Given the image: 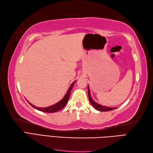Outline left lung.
<instances>
[{
    "instance_id": "left-lung-1",
    "label": "left lung",
    "mask_w": 153,
    "mask_h": 153,
    "mask_svg": "<svg viewBox=\"0 0 153 153\" xmlns=\"http://www.w3.org/2000/svg\"><path fill=\"white\" fill-rule=\"evenodd\" d=\"M88 97H89V101H90L91 104L92 105V106L95 108V109H96L97 110L99 111H110V110H113L117 108H110V107H107V106H102L99 105V104L97 103L96 102H95L94 100H93L91 97V94H90V90H89V86L88 87Z\"/></svg>"
}]
</instances>
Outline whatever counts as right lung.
Here are the masks:
<instances>
[{
  "mask_svg": "<svg viewBox=\"0 0 153 153\" xmlns=\"http://www.w3.org/2000/svg\"><path fill=\"white\" fill-rule=\"evenodd\" d=\"M75 82V81L73 82L71 84V85H70V87L69 88L68 91H67L66 94L65 95L64 97L61 100H59V101L57 103H56L55 105H52L50 106H48L46 108H39V107H36L35 106H33V105H32L31 103H30L28 100L27 102L33 108H34L36 110H39V111H43V112H47V113H53V112H56V111H58L59 110H60L61 109H62L63 108H64L65 105L66 104L68 103V100L69 99V97H70V94H71V89L73 87V85Z\"/></svg>",
  "mask_w": 153,
  "mask_h": 153,
  "instance_id": "right-lung-1",
  "label": "right lung"
}]
</instances>
